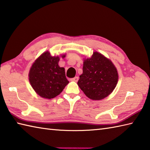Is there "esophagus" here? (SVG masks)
<instances>
[{
  "label": "esophagus",
  "instance_id": "34e87169",
  "mask_svg": "<svg viewBox=\"0 0 150 150\" xmlns=\"http://www.w3.org/2000/svg\"><path fill=\"white\" fill-rule=\"evenodd\" d=\"M78 79H79V78L78 77V76H76V77H74V78H71V80L73 81H78Z\"/></svg>",
  "mask_w": 150,
  "mask_h": 150
}]
</instances>
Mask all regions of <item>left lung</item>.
Instances as JSON below:
<instances>
[{"label": "left lung", "instance_id": "obj_1", "mask_svg": "<svg viewBox=\"0 0 150 150\" xmlns=\"http://www.w3.org/2000/svg\"><path fill=\"white\" fill-rule=\"evenodd\" d=\"M117 69L112 63L97 52L84 60L83 74L78 85L88 98L94 100L103 99L111 94L117 84Z\"/></svg>", "mask_w": 150, "mask_h": 150}]
</instances>
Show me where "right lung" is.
<instances>
[{
	"mask_svg": "<svg viewBox=\"0 0 150 150\" xmlns=\"http://www.w3.org/2000/svg\"><path fill=\"white\" fill-rule=\"evenodd\" d=\"M59 61V57H52L50 52H46L35 60L30 69V84L35 92L45 98L51 99L59 95L69 83L65 69L58 65Z\"/></svg>",
	"mask_w": 150,
	"mask_h": 150,
	"instance_id": "obj_1",
	"label": "right lung"
}]
</instances>
